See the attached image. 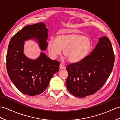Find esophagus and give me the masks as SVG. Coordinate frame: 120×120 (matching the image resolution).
<instances>
[{"label":"esophagus","instance_id":"esophagus-1","mask_svg":"<svg viewBox=\"0 0 120 120\" xmlns=\"http://www.w3.org/2000/svg\"><path fill=\"white\" fill-rule=\"evenodd\" d=\"M60 69H65L66 67L63 63H60Z\"/></svg>","mask_w":120,"mask_h":120}]
</instances>
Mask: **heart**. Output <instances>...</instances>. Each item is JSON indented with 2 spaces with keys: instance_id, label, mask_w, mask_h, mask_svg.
<instances>
[{
  "instance_id": "heart-1",
  "label": "heart",
  "mask_w": 120,
  "mask_h": 120,
  "mask_svg": "<svg viewBox=\"0 0 120 120\" xmlns=\"http://www.w3.org/2000/svg\"><path fill=\"white\" fill-rule=\"evenodd\" d=\"M89 38L78 33H70L58 36L56 39H51L47 43V50L52 58L63 53L70 62H80L89 54L92 48Z\"/></svg>"
}]
</instances>
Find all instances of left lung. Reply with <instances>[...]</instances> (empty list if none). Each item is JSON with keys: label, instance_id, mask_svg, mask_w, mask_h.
<instances>
[{"label": "left lung", "instance_id": "1", "mask_svg": "<svg viewBox=\"0 0 120 120\" xmlns=\"http://www.w3.org/2000/svg\"><path fill=\"white\" fill-rule=\"evenodd\" d=\"M115 55L109 39L102 37L90 55L67 67L66 86L76 97L92 95L103 86L112 72Z\"/></svg>", "mask_w": 120, "mask_h": 120}]
</instances>
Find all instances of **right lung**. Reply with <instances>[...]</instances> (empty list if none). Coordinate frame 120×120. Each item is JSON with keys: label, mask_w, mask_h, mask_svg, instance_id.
I'll return each instance as SVG.
<instances>
[{"label": "right lung", "mask_w": 120, "mask_h": 120, "mask_svg": "<svg viewBox=\"0 0 120 120\" xmlns=\"http://www.w3.org/2000/svg\"><path fill=\"white\" fill-rule=\"evenodd\" d=\"M48 29L44 23L25 26L11 38L7 54V69L11 81L20 92L26 95L36 96L47 89L53 75L58 71L60 63L50 59L41 52L36 60L24 54V44L34 39L40 48L47 46Z\"/></svg>", "instance_id": "1"}]
</instances>
